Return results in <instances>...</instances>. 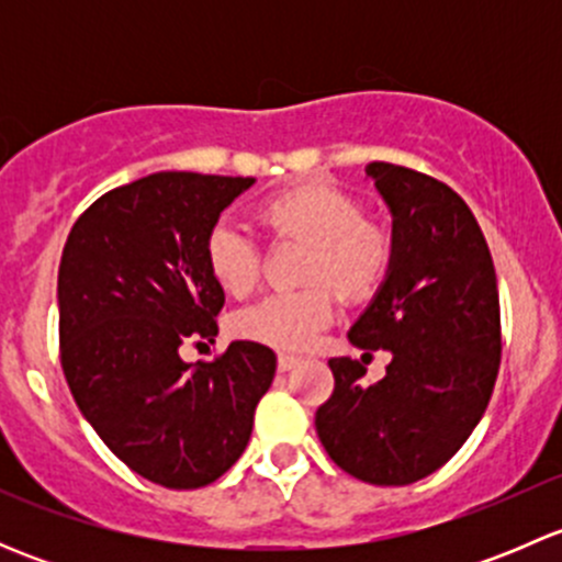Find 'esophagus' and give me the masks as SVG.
Masks as SVG:
<instances>
[{
	"mask_svg": "<svg viewBox=\"0 0 562 562\" xmlns=\"http://www.w3.org/2000/svg\"><path fill=\"white\" fill-rule=\"evenodd\" d=\"M299 361H302V359H296V356H285V353H282L280 359H277V370H280V372H291L293 367H299Z\"/></svg>",
	"mask_w": 562,
	"mask_h": 562,
	"instance_id": "obj_1",
	"label": "esophagus"
}]
</instances>
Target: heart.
Wrapping results in <instances>:
<instances>
[{
  "label": "heart",
  "instance_id": "b5f03b06",
  "mask_svg": "<svg viewBox=\"0 0 562 562\" xmlns=\"http://www.w3.org/2000/svg\"><path fill=\"white\" fill-rule=\"evenodd\" d=\"M258 220L280 239L307 241L302 280H317L296 291H277L239 310L231 321L241 339L277 350H304L334 321L337 293L350 302L372 296L389 274L394 245L386 228L364 220L350 192L323 181L293 184L258 206ZM209 277L228 296H247L263 271V252L241 223L220 217L203 241Z\"/></svg>",
  "mask_w": 562,
  "mask_h": 562
}]
</instances>
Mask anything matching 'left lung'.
<instances>
[{
	"mask_svg": "<svg viewBox=\"0 0 562 562\" xmlns=\"http://www.w3.org/2000/svg\"><path fill=\"white\" fill-rule=\"evenodd\" d=\"M367 176L391 212L386 280L350 326L361 350H391L383 381L359 361H328L334 391L315 413L326 454L353 479L405 486L462 449L501 367V299L490 247L443 181L391 162Z\"/></svg>",
	"mask_w": 562,
	"mask_h": 562,
	"instance_id": "1",
	"label": "left lung"
}]
</instances>
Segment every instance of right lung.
I'll return each instance as SVG.
<instances>
[{"instance_id":"obj_1","label":"right lung","mask_w":562,"mask_h":562,"mask_svg":"<svg viewBox=\"0 0 562 562\" xmlns=\"http://www.w3.org/2000/svg\"><path fill=\"white\" fill-rule=\"evenodd\" d=\"M252 184L149 173L98 198L61 249L59 350L72 400L113 454L168 490L212 484L241 457L274 381V350L247 339L214 361L179 356L217 337L225 293L203 241Z\"/></svg>"}]
</instances>
